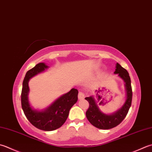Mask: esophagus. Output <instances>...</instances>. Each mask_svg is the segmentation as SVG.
<instances>
[{
    "mask_svg": "<svg viewBox=\"0 0 152 152\" xmlns=\"http://www.w3.org/2000/svg\"><path fill=\"white\" fill-rule=\"evenodd\" d=\"M84 97H85L84 94L83 93V92H82V91H79V93H78V99H84Z\"/></svg>",
    "mask_w": 152,
    "mask_h": 152,
    "instance_id": "esophagus-1",
    "label": "esophagus"
}]
</instances>
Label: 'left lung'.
I'll return each mask as SVG.
<instances>
[{
  "mask_svg": "<svg viewBox=\"0 0 152 152\" xmlns=\"http://www.w3.org/2000/svg\"><path fill=\"white\" fill-rule=\"evenodd\" d=\"M114 74H118V76L123 79L125 83L124 85H125L126 98L125 102L121 109L111 115L103 113L98 107L97 103L93 97L90 96L85 98V99L88 101L90 105L86 113V117L92 125L99 129L108 130L118 125L126 117L131 106L132 91L131 80H130L129 72L119 64L117 63Z\"/></svg>",
  "mask_w": 152,
  "mask_h": 152,
  "instance_id": "8db88e82",
  "label": "left lung"
}]
</instances>
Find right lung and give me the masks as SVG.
I'll list each match as a JSON object with an SVG mask.
<instances>
[{
  "instance_id": "1",
  "label": "right lung",
  "mask_w": 152,
  "mask_h": 152,
  "mask_svg": "<svg viewBox=\"0 0 152 152\" xmlns=\"http://www.w3.org/2000/svg\"><path fill=\"white\" fill-rule=\"evenodd\" d=\"M48 67L43 62H41L27 72L23 81L21 103L23 113L31 124L40 130L52 131L60 128L66 121L70 109L78 101V91L72 88L43 111L33 109L28 100L29 80L33 76L43 72Z\"/></svg>"
}]
</instances>
